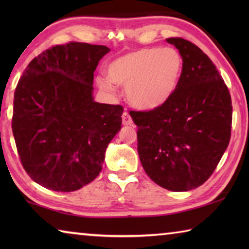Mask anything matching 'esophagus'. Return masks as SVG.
I'll return each mask as SVG.
<instances>
[{"instance_id":"34e87169","label":"esophagus","mask_w":249,"mask_h":249,"mask_svg":"<svg viewBox=\"0 0 249 249\" xmlns=\"http://www.w3.org/2000/svg\"><path fill=\"white\" fill-rule=\"evenodd\" d=\"M122 123H123V125H126V126L133 124L132 117H130V115L128 114L127 112H124L123 115H122Z\"/></svg>"}]
</instances>
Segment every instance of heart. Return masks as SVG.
Wrapping results in <instances>:
<instances>
[{"label":"heart","instance_id":"heart-1","mask_svg":"<svg viewBox=\"0 0 249 249\" xmlns=\"http://www.w3.org/2000/svg\"><path fill=\"white\" fill-rule=\"evenodd\" d=\"M183 70V58L171 47L142 48L122 54L107 67L109 78L96 83L105 92H114V83L125 86L128 103L140 109H154L174 94Z\"/></svg>","mask_w":249,"mask_h":249}]
</instances>
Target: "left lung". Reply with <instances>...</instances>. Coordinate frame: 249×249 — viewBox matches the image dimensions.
Masks as SVG:
<instances>
[{
    "label": "left lung",
    "instance_id": "8db88e82",
    "mask_svg": "<svg viewBox=\"0 0 249 249\" xmlns=\"http://www.w3.org/2000/svg\"><path fill=\"white\" fill-rule=\"evenodd\" d=\"M183 58L176 91L148 112L130 111L137 150L149 178L170 191L203 184L229 146L231 100L212 60L195 44L168 38Z\"/></svg>",
    "mask_w": 249,
    "mask_h": 249
}]
</instances>
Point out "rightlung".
Returning <instances> with one entry per match:
<instances>
[{
    "label": "right lung",
    "mask_w": 249,
    "mask_h": 249,
    "mask_svg": "<svg viewBox=\"0 0 249 249\" xmlns=\"http://www.w3.org/2000/svg\"><path fill=\"white\" fill-rule=\"evenodd\" d=\"M107 46L69 43L29 62L14 93L12 128L31 178L71 192L93 181L122 127L123 107L95 102L93 77Z\"/></svg>",
    "instance_id": "right-lung-1"
}]
</instances>
